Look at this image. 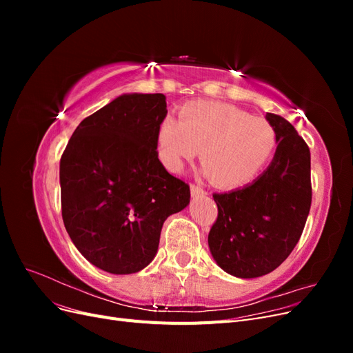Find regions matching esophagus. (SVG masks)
Instances as JSON below:
<instances>
[{"label":"esophagus","mask_w":353,"mask_h":353,"mask_svg":"<svg viewBox=\"0 0 353 353\" xmlns=\"http://www.w3.org/2000/svg\"><path fill=\"white\" fill-rule=\"evenodd\" d=\"M190 190H191V196H193V197H199V196L206 194V191L203 190L200 185H196V184H191Z\"/></svg>","instance_id":"obj_1"}]
</instances>
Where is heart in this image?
<instances>
[{"instance_id":"obj_1","label":"heart","mask_w":353,"mask_h":353,"mask_svg":"<svg viewBox=\"0 0 353 353\" xmlns=\"http://www.w3.org/2000/svg\"><path fill=\"white\" fill-rule=\"evenodd\" d=\"M156 156L172 174L199 154L201 172L219 188L249 184L270 162L276 147L275 128L236 105L191 101L178 119L163 117L156 130Z\"/></svg>"}]
</instances>
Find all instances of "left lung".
Listing matches in <instances>:
<instances>
[{
    "label": "left lung",
    "mask_w": 353,
    "mask_h": 353,
    "mask_svg": "<svg viewBox=\"0 0 353 353\" xmlns=\"http://www.w3.org/2000/svg\"><path fill=\"white\" fill-rule=\"evenodd\" d=\"M276 132L272 162L252 184L213 194L218 218L208 243L221 268L239 279L272 272L302 236L312 201L311 153L284 117L266 113Z\"/></svg>",
    "instance_id": "1"
}]
</instances>
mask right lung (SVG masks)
<instances>
[{
    "mask_svg": "<svg viewBox=\"0 0 353 353\" xmlns=\"http://www.w3.org/2000/svg\"><path fill=\"white\" fill-rule=\"evenodd\" d=\"M163 94H123L78 125L60 159L61 216L85 259L110 274L144 270L190 187L156 156Z\"/></svg>",
    "mask_w": 353,
    "mask_h": 353,
    "instance_id": "1",
    "label": "right lung"
}]
</instances>
